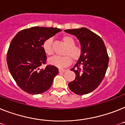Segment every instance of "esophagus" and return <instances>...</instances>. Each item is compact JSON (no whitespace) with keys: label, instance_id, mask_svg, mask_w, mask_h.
Segmentation results:
<instances>
[{"label":"esophagus","instance_id":"obj_1","mask_svg":"<svg viewBox=\"0 0 125 125\" xmlns=\"http://www.w3.org/2000/svg\"><path fill=\"white\" fill-rule=\"evenodd\" d=\"M65 71L66 70H65V69H59L60 73H63V72H65Z\"/></svg>","mask_w":125,"mask_h":125}]
</instances>
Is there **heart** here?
<instances>
[{
	"label": "heart",
	"instance_id": "obj_1",
	"mask_svg": "<svg viewBox=\"0 0 125 125\" xmlns=\"http://www.w3.org/2000/svg\"><path fill=\"white\" fill-rule=\"evenodd\" d=\"M52 41V39L49 38L43 43V50L48 55H51L53 53ZM63 41L67 46V48L63 53L64 56H54L48 60L50 64L59 68H64L69 65L72 59L74 61L77 60L82 53L81 47L75 45V42L72 37L64 36L63 37Z\"/></svg>",
	"mask_w": 125,
	"mask_h": 125
}]
</instances>
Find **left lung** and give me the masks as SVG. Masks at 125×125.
<instances>
[{"mask_svg":"<svg viewBox=\"0 0 125 125\" xmlns=\"http://www.w3.org/2000/svg\"><path fill=\"white\" fill-rule=\"evenodd\" d=\"M80 42L82 53L74 67L75 78L69 83V89L77 95H85L100 85L109 64V56L103 40L86 28L65 30Z\"/></svg>","mask_w":125,"mask_h":125,"instance_id":"obj_1","label":"left lung"}]
</instances>
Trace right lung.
I'll return each instance as SVG.
<instances>
[{
	"instance_id": "right-lung-1",
	"label": "right lung",
	"mask_w": 125,
	"mask_h": 125,
	"mask_svg": "<svg viewBox=\"0 0 125 125\" xmlns=\"http://www.w3.org/2000/svg\"><path fill=\"white\" fill-rule=\"evenodd\" d=\"M62 31L57 28L33 27L21 30L12 39L7 54V63L12 77L22 90L37 95L50 89L53 79L58 74L54 65L46 63L44 42Z\"/></svg>"
}]
</instances>
